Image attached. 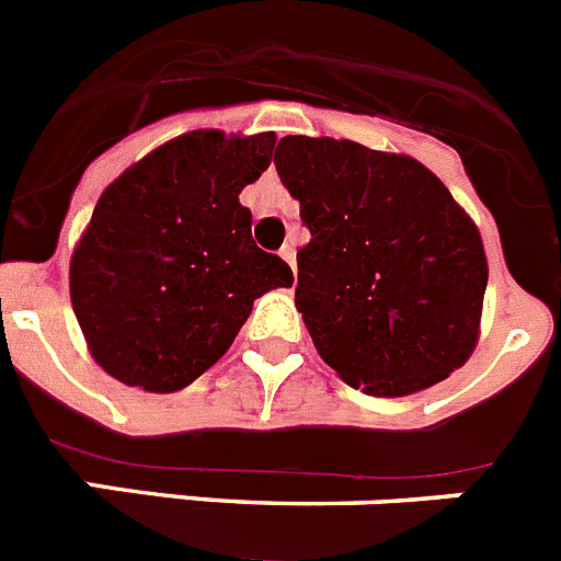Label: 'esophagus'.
Returning <instances> with one entry per match:
<instances>
[{
	"instance_id": "1",
	"label": "esophagus",
	"mask_w": 561,
	"mask_h": 561,
	"mask_svg": "<svg viewBox=\"0 0 561 561\" xmlns=\"http://www.w3.org/2000/svg\"><path fill=\"white\" fill-rule=\"evenodd\" d=\"M279 254H282V260H285L287 265H290L293 274H296V245L285 243V245H282V249H279Z\"/></svg>"
}]
</instances>
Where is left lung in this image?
I'll return each instance as SVG.
<instances>
[{
	"label": "left lung",
	"instance_id": "8db88e82",
	"mask_svg": "<svg viewBox=\"0 0 561 561\" xmlns=\"http://www.w3.org/2000/svg\"><path fill=\"white\" fill-rule=\"evenodd\" d=\"M274 164L310 229L296 307L327 366L375 397L463 366L489 271L450 190L416 159L330 136H285Z\"/></svg>",
	"mask_w": 561,
	"mask_h": 561
}]
</instances>
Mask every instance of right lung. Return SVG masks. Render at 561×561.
I'll return each instance as SVG.
<instances>
[{
	"instance_id": "obj_1",
	"label": "right lung",
	"mask_w": 561,
	"mask_h": 561,
	"mask_svg": "<svg viewBox=\"0 0 561 561\" xmlns=\"http://www.w3.org/2000/svg\"><path fill=\"white\" fill-rule=\"evenodd\" d=\"M276 136L193 130L161 145L100 195L69 268L94 360L125 386L168 393L224 357L254 299L293 271L251 237L243 186Z\"/></svg>"
}]
</instances>
